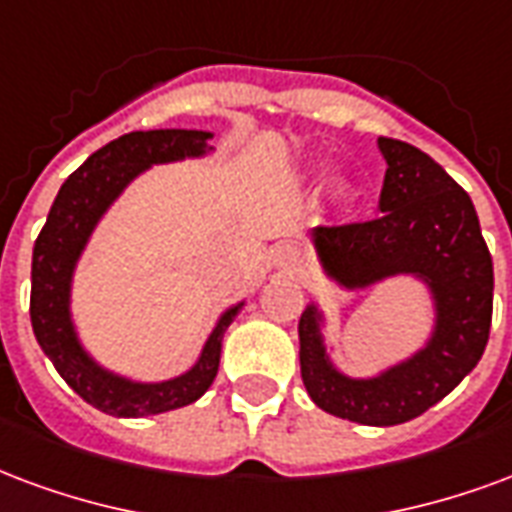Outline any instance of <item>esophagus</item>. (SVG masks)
<instances>
[{"mask_svg":"<svg viewBox=\"0 0 512 512\" xmlns=\"http://www.w3.org/2000/svg\"><path fill=\"white\" fill-rule=\"evenodd\" d=\"M304 263V255H301V249L293 244H282L274 249V266L282 268V271H298Z\"/></svg>","mask_w":512,"mask_h":512,"instance_id":"34e87169","label":"esophagus"}]
</instances>
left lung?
I'll use <instances>...</instances> for the list:
<instances>
[{"label":"left lung","instance_id":"obj_1","mask_svg":"<svg viewBox=\"0 0 512 512\" xmlns=\"http://www.w3.org/2000/svg\"><path fill=\"white\" fill-rule=\"evenodd\" d=\"M377 143L388 162L382 214L314 227V246L325 271L350 290L399 274L423 279L437 309L434 333L410 361L372 380L333 369L317 306L301 314L298 339L301 377L320 410L363 426H396L445 399L478 366L494 312V263L472 200L442 165L404 140Z\"/></svg>","mask_w":512,"mask_h":512}]
</instances>
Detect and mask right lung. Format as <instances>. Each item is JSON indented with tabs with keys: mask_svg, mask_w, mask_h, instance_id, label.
<instances>
[{
	"mask_svg": "<svg viewBox=\"0 0 512 512\" xmlns=\"http://www.w3.org/2000/svg\"><path fill=\"white\" fill-rule=\"evenodd\" d=\"M208 138L211 132L203 130H149L127 132L111 140L64 181L34 241L29 314L37 344L83 401L116 418H146L198 401L217 377L222 336L244 304L227 309L219 317L198 363L187 374L165 382H132L100 369L75 336L70 320L75 263L94 225L138 173L160 162L200 157L206 154Z\"/></svg>",
	"mask_w": 512,
	"mask_h": 512,
	"instance_id": "obj_1",
	"label": "right lung"
}]
</instances>
